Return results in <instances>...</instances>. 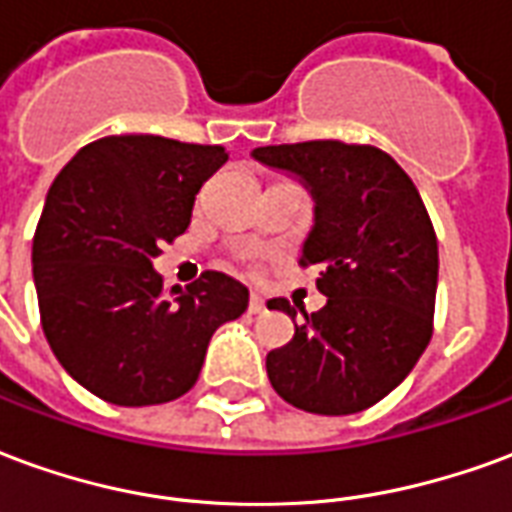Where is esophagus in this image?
<instances>
[{"label":"esophagus","instance_id":"esophagus-1","mask_svg":"<svg viewBox=\"0 0 512 512\" xmlns=\"http://www.w3.org/2000/svg\"><path fill=\"white\" fill-rule=\"evenodd\" d=\"M249 312H252V315L266 312V301H263V296H257V293H252V296H249Z\"/></svg>","mask_w":512,"mask_h":512}]
</instances>
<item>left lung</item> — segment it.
I'll return each mask as SVG.
<instances>
[{
  "mask_svg": "<svg viewBox=\"0 0 512 512\" xmlns=\"http://www.w3.org/2000/svg\"><path fill=\"white\" fill-rule=\"evenodd\" d=\"M266 167L299 175L315 227L299 266H318L321 310L266 356L268 381L290 406L343 417L376 406L417 365L433 334L439 244L417 186L373 145L312 139L252 150ZM268 310L288 312L271 299Z\"/></svg>",
  "mask_w": 512,
  "mask_h": 512,
  "instance_id": "obj_1",
  "label": "left lung"
}]
</instances>
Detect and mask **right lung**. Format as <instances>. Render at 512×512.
I'll return each instance as SVG.
<instances>
[{
	"label": "right lung",
	"instance_id": "right-lung-1",
	"mask_svg": "<svg viewBox=\"0 0 512 512\" xmlns=\"http://www.w3.org/2000/svg\"><path fill=\"white\" fill-rule=\"evenodd\" d=\"M227 161L222 145L104 136L62 167L32 238L40 326L95 397L158 406L197 384L213 332L249 290L222 271L164 290L158 246L186 233L194 197Z\"/></svg>",
	"mask_w": 512,
	"mask_h": 512
}]
</instances>
